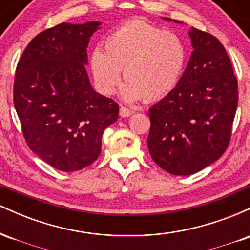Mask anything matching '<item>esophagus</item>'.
<instances>
[{
    "mask_svg": "<svg viewBox=\"0 0 250 250\" xmlns=\"http://www.w3.org/2000/svg\"><path fill=\"white\" fill-rule=\"evenodd\" d=\"M133 114H134L133 109L125 108V107H123V105H121V108H120V115H121L122 117H128V116L133 115Z\"/></svg>",
    "mask_w": 250,
    "mask_h": 250,
    "instance_id": "esophagus-1",
    "label": "esophagus"
}]
</instances>
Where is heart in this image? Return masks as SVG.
I'll list each match as a JSON object with an SVG mask.
<instances>
[{"instance_id": "b5f03b06", "label": "heart", "mask_w": 250, "mask_h": 250, "mask_svg": "<svg viewBox=\"0 0 250 250\" xmlns=\"http://www.w3.org/2000/svg\"><path fill=\"white\" fill-rule=\"evenodd\" d=\"M187 60V45L177 34L133 20L105 36L103 50L93 51L90 64L94 79L105 94L115 90L123 69L125 100L156 101L176 88Z\"/></svg>"}]
</instances>
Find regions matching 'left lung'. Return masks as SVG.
<instances>
[{
  "label": "left lung",
  "mask_w": 250,
  "mask_h": 250,
  "mask_svg": "<svg viewBox=\"0 0 250 250\" xmlns=\"http://www.w3.org/2000/svg\"><path fill=\"white\" fill-rule=\"evenodd\" d=\"M189 37L194 50L179 84L149 109L151 159L180 176L197 173L222 156L239 101L237 80L225 47L196 28L189 30Z\"/></svg>",
  "instance_id": "left-lung-1"
}]
</instances>
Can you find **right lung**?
<instances>
[{
    "instance_id": "1",
    "label": "right lung",
    "mask_w": 250,
    "mask_h": 250,
    "mask_svg": "<svg viewBox=\"0 0 250 250\" xmlns=\"http://www.w3.org/2000/svg\"><path fill=\"white\" fill-rule=\"evenodd\" d=\"M101 22L60 23L36 35L16 67L14 105L28 147L62 171L91 165L119 104L96 93L85 64L87 47Z\"/></svg>"
}]
</instances>
